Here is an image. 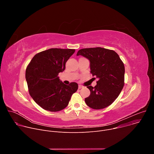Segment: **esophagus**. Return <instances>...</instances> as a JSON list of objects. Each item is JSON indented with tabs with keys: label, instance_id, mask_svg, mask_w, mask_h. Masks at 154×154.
I'll use <instances>...</instances> for the list:
<instances>
[{
	"label": "esophagus",
	"instance_id": "1",
	"mask_svg": "<svg viewBox=\"0 0 154 154\" xmlns=\"http://www.w3.org/2000/svg\"><path fill=\"white\" fill-rule=\"evenodd\" d=\"M83 86H82V85H79V89H81V88H82Z\"/></svg>",
	"mask_w": 154,
	"mask_h": 154
}]
</instances>
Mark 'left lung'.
<instances>
[{"label": "left lung", "instance_id": "left-lung-1", "mask_svg": "<svg viewBox=\"0 0 154 154\" xmlns=\"http://www.w3.org/2000/svg\"><path fill=\"white\" fill-rule=\"evenodd\" d=\"M77 55L90 60L91 73L98 79L94 87L87 86L91 93L85 99L86 105L95 109L110 105L124 85L125 68L118 54L113 50L94 48L82 49Z\"/></svg>", "mask_w": 154, "mask_h": 154}]
</instances>
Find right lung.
Masks as SVG:
<instances>
[{
  "label": "right lung",
  "mask_w": 154,
  "mask_h": 154,
  "mask_svg": "<svg viewBox=\"0 0 154 154\" xmlns=\"http://www.w3.org/2000/svg\"><path fill=\"white\" fill-rule=\"evenodd\" d=\"M75 51L71 49H49L36 54L27 66L26 79L29 94L46 110H62L78 90L77 83L65 85L58 76L65 69L66 63Z\"/></svg>",
  "instance_id": "add662e5"
}]
</instances>
